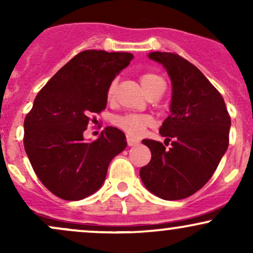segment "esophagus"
Listing matches in <instances>:
<instances>
[{"mask_svg": "<svg viewBox=\"0 0 253 253\" xmlns=\"http://www.w3.org/2000/svg\"><path fill=\"white\" fill-rule=\"evenodd\" d=\"M127 144H128V146H134V145L139 144V140L138 139H134L132 138V136L127 135Z\"/></svg>", "mask_w": 253, "mask_h": 253, "instance_id": "esophagus-1", "label": "esophagus"}]
</instances>
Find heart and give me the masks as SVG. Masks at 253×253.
Returning <instances> with one entry per match:
<instances>
[{"mask_svg":"<svg viewBox=\"0 0 253 253\" xmlns=\"http://www.w3.org/2000/svg\"><path fill=\"white\" fill-rule=\"evenodd\" d=\"M141 85L146 90L147 94H151L159 88H165V82L156 72H143L139 77ZM118 88V80H113L107 88L106 97L108 101H113ZM113 124L132 136H139L144 132L146 127L152 125V118L147 114H124L118 115L113 119Z\"/></svg>","mask_w":253,"mask_h":253,"instance_id":"b5f03b06","label":"heart"}]
</instances>
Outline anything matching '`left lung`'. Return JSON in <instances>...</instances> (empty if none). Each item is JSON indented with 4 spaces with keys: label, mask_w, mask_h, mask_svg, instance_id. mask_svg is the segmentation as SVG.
Returning a JSON list of instances; mask_svg holds the SVG:
<instances>
[{
    "label": "left lung",
    "mask_w": 253,
    "mask_h": 253,
    "mask_svg": "<svg viewBox=\"0 0 253 253\" xmlns=\"http://www.w3.org/2000/svg\"><path fill=\"white\" fill-rule=\"evenodd\" d=\"M172 82L171 114L162 125V143L145 139L151 161L140 178L151 193L164 200H182L200 190L215 172L229 143V117L215 86L194 64L177 53L152 52Z\"/></svg>",
    "instance_id": "8db88e82"
}]
</instances>
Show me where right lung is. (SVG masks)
<instances>
[{
  "mask_svg": "<svg viewBox=\"0 0 253 253\" xmlns=\"http://www.w3.org/2000/svg\"><path fill=\"white\" fill-rule=\"evenodd\" d=\"M133 58L127 52H80L38 92L25 118L24 146L38 178L59 199L94 194L110 161L126 147V136L115 127H106L91 143L83 132L96 123L109 83Z\"/></svg>",
  "mask_w": 253,
  "mask_h": 253,
  "instance_id": "right-lung-1",
  "label": "right lung"
}]
</instances>
